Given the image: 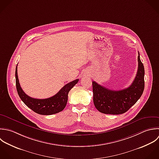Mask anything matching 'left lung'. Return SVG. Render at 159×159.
Segmentation results:
<instances>
[{"label": "left lung", "instance_id": "1", "mask_svg": "<svg viewBox=\"0 0 159 159\" xmlns=\"http://www.w3.org/2000/svg\"><path fill=\"white\" fill-rule=\"evenodd\" d=\"M138 69L132 84L121 90H112L92 82L93 103L101 113L120 115L126 112L141 97L144 89V67L138 52Z\"/></svg>", "mask_w": 159, "mask_h": 159}]
</instances>
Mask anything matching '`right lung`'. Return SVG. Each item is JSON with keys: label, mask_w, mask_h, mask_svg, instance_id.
<instances>
[{"label": "right lung", "mask_w": 159, "mask_h": 159, "mask_svg": "<svg viewBox=\"0 0 159 159\" xmlns=\"http://www.w3.org/2000/svg\"><path fill=\"white\" fill-rule=\"evenodd\" d=\"M15 79L16 90L20 99L33 111L43 115H51L62 111L67 102L69 92L79 82V79H76L67 84L51 97L45 99H37L27 95L21 88L18 78L17 66H16L15 69Z\"/></svg>", "instance_id": "right-lung-1"}]
</instances>
